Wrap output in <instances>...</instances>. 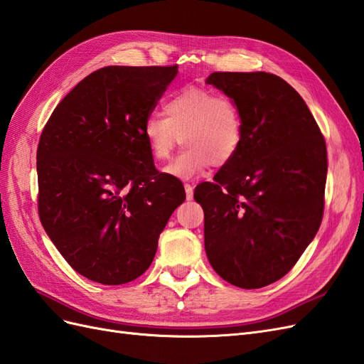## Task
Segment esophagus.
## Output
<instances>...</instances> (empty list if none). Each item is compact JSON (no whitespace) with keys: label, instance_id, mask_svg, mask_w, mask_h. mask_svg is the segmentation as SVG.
Listing matches in <instances>:
<instances>
[{"label":"esophagus","instance_id":"esophagus-1","mask_svg":"<svg viewBox=\"0 0 364 364\" xmlns=\"http://www.w3.org/2000/svg\"><path fill=\"white\" fill-rule=\"evenodd\" d=\"M184 191H186V198L192 200V198H193V186L186 183V184H184Z\"/></svg>","mask_w":364,"mask_h":364}]
</instances>
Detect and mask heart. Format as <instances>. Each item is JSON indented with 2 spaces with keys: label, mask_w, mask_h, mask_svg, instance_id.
<instances>
[{
  "label": "heart",
  "mask_w": 364,
  "mask_h": 364,
  "mask_svg": "<svg viewBox=\"0 0 364 364\" xmlns=\"http://www.w3.org/2000/svg\"><path fill=\"white\" fill-rule=\"evenodd\" d=\"M164 115H149L141 134L156 161L169 160L173 149L183 151L164 172L175 178H193L212 163L223 166L237 155L245 138L238 102L204 87H186L164 102Z\"/></svg>",
  "instance_id": "1"
}]
</instances>
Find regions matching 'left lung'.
<instances>
[{
	"label": "left lung",
	"instance_id": "1",
	"mask_svg": "<svg viewBox=\"0 0 364 364\" xmlns=\"http://www.w3.org/2000/svg\"><path fill=\"white\" fill-rule=\"evenodd\" d=\"M245 121L237 155L195 188L204 210V249L228 283L258 289L284 277L323 218L328 154L298 92L274 73L213 72Z\"/></svg>",
	"mask_w": 364,
	"mask_h": 364
}]
</instances>
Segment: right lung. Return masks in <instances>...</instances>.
Wrapping results in <instances>:
<instances>
[{
    "label": "right lung",
    "instance_id": "right-lung-1",
    "mask_svg": "<svg viewBox=\"0 0 364 364\" xmlns=\"http://www.w3.org/2000/svg\"><path fill=\"white\" fill-rule=\"evenodd\" d=\"M178 66H107L55 107L36 151L41 225L78 274L124 284L154 262L158 238L186 200L160 173L141 127Z\"/></svg>",
    "mask_w": 364,
    "mask_h": 364
}]
</instances>
